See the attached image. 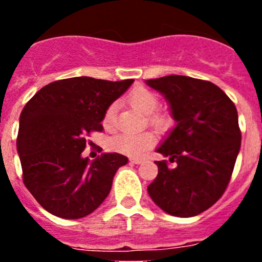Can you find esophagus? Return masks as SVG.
<instances>
[{
    "mask_svg": "<svg viewBox=\"0 0 262 262\" xmlns=\"http://www.w3.org/2000/svg\"><path fill=\"white\" fill-rule=\"evenodd\" d=\"M131 163H133V164H142L143 159H139V157H133V159H131Z\"/></svg>",
    "mask_w": 262,
    "mask_h": 262,
    "instance_id": "obj_1",
    "label": "esophagus"
}]
</instances>
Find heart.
Listing matches in <instances>:
<instances>
[{
    "label": "heart",
    "instance_id": "1",
    "mask_svg": "<svg viewBox=\"0 0 262 262\" xmlns=\"http://www.w3.org/2000/svg\"><path fill=\"white\" fill-rule=\"evenodd\" d=\"M127 101L135 110L142 114L148 115V120L152 126L157 128H164L168 124V119L161 114H152L157 108L159 99L156 94L152 93L151 90L145 88H135L131 93L127 96ZM115 113H117V105L111 103L106 107L102 117V124L106 128L113 127L115 122ZM155 144V136L151 133H122L113 136L108 142V147L113 151L119 154L129 155V156H138L144 152L147 148H151Z\"/></svg>",
    "mask_w": 262,
    "mask_h": 262
}]
</instances>
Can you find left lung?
Segmentation results:
<instances>
[{
    "instance_id": "left-lung-1",
    "label": "left lung",
    "mask_w": 262,
    "mask_h": 262,
    "mask_svg": "<svg viewBox=\"0 0 262 262\" xmlns=\"http://www.w3.org/2000/svg\"><path fill=\"white\" fill-rule=\"evenodd\" d=\"M168 102L176 126L156 152L159 173L148 194L166 214L190 217L222 196L240 151L237 110L223 90L210 81L170 75L147 80Z\"/></svg>"
}]
</instances>
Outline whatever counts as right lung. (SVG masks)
Instances as JSON below:
<instances>
[{
  "label": "right lung",
  "instance_id": "add662e5",
  "mask_svg": "<svg viewBox=\"0 0 262 262\" xmlns=\"http://www.w3.org/2000/svg\"><path fill=\"white\" fill-rule=\"evenodd\" d=\"M134 80L72 77L41 88L19 117L17 151L23 182L55 216L80 219L106 200L113 178L128 159L117 152L90 161L85 136L102 131L103 113Z\"/></svg>",
  "mask_w": 262,
  "mask_h": 262
}]
</instances>
